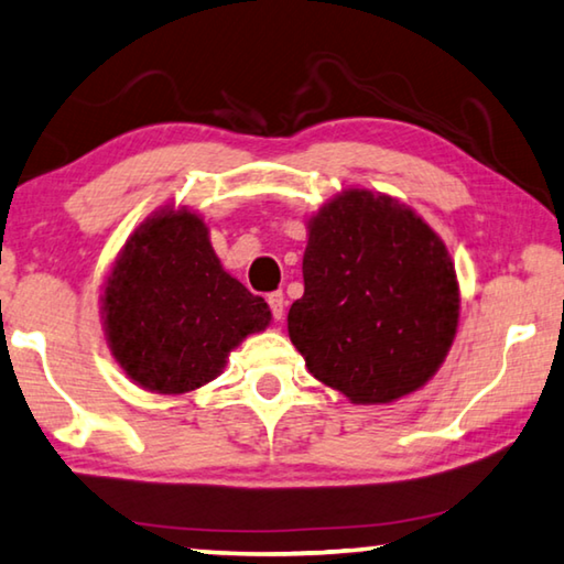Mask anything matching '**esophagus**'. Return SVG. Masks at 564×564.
I'll return each instance as SVG.
<instances>
[{
    "label": "esophagus",
    "instance_id": "1",
    "mask_svg": "<svg viewBox=\"0 0 564 564\" xmlns=\"http://www.w3.org/2000/svg\"><path fill=\"white\" fill-rule=\"evenodd\" d=\"M267 304H270V310H272V317L274 319H282L284 317V294L282 292H270L267 294Z\"/></svg>",
    "mask_w": 564,
    "mask_h": 564
}]
</instances>
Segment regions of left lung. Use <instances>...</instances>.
I'll use <instances>...</instances> for the list:
<instances>
[{
	"label": "left lung",
	"mask_w": 564,
	"mask_h": 564,
	"mask_svg": "<svg viewBox=\"0 0 564 564\" xmlns=\"http://www.w3.org/2000/svg\"><path fill=\"white\" fill-rule=\"evenodd\" d=\"M290 339L307 369L357 404L410 394L455 339L459 292L442 239L410 207L349 189L310 221Z\"/></svg>",
	"instance_id": "left-lung-1"
}]
</instances>
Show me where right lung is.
I'll return each mask as SVG.
<instances>
[{"label": "right lung", "instance_id": "add662e5", "mask_svg": "<svg viewBox=\"0 0 564 564\" xmlns=\"http://www.w3.org/2000/svg\"><path fill=\"white\" fill-rule=\"evenodd\" d=\"M105 329L119 367L150 392L182 394L221 372L270 307L229 276L207 227L187 209H162L129 237L105 288Z\"/></svg>", "mask_w": 564, "mask_h": 564}]
</instances>
